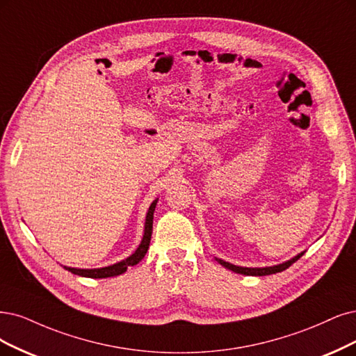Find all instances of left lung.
<instances>
[{
    "mask_svg": "<svg viewBox=\"0 0 356 356\" xmlns=\"http://www.w3.org/2000/svg\"><path fill=\"white\" fill-rule=\"evenodd\" d=\"M302 255H304V252L296 255L295 258L289 259L286 262H283V264H279V266H273V267H266V268H246V267H238V266H233L230 264V262H226V261H221V259H217L221 266H225L226 268L234 271V273H239V274H245V275H268V274H275V273H280L286 268L291 267L295 261H298Z\"/></svg>",
    "mask_w": 356,
    "mask_h": 356,
    "instance_id": "1",
    "label": "left lung"
}]
</instances>
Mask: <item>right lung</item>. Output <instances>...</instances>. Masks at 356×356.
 Segmentation results:
<instances>
[{
  "label": "right lung",
  "mask_w": 356,
  "mask_h": 356,
  "mask_svg": "<svg viewBox=\"0 0 356 356\" xmlns=\"http://www.w3.org/2000/svg\"><path fill=\"white\" fill-rule=\"evenodd\" d=\"M155 205H156V200L151 204L148 214H147V221H145V233L142 242L139 245V248L135 251V254H131L129 258H126L124 261L117 262L114 266L110 267H104V268H95V270H81V268H72V267H64L65 270L72 271L73 274L82 275V277H90V279H105V277H114V275L123 274L127 267L130 266H136L138 262L145 257L147 254L148 248H149V242H151V234H152V220H154V211H155Z\"/></svg>",
  "instance_id": "right-lung-1"
}]
</instances>
